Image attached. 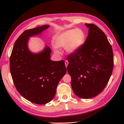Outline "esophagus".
<instances>
[{"label":"esophagus","instance_id":"obj_1","mask_svg":"<svg viewBox=\"0 0 124 124\" xmlns=\"http://www.w3.org/2000/svg\"><path fill=\"white\" fill-rule=\"evenodd\" d=\"M64 63H65V67H67L68 65V63H69V62H68V61L67 60H65V62H64Z\"/></svg>","mask_w":124,"mask_h":124}]
</instances>
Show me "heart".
Returning a JSON list of instances; mask_svg holds the SVG:
<instances>
[{
	"mask_svg": "<svg viewBox=\"0 0 124 124\" xmlns=\"http://www.w3.org/2000/svg\"><path fill=\"white\" fill-rule=\"evenodd\" d=\"M85 33L79 29H72L60 33L55 37V46L57 47H65L69 53H72L83 45L85 39ZM55 53L59 54L60 52L55 50Z\"/></svg>",
	"mask_w": 124,
	"mask_h": 124,
	"instance_id": "obj_1",
	"label": "heart"
}]
</instances>
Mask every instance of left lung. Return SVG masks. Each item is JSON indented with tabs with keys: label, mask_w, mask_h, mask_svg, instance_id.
Returning <instances> with one entry per match:
<instances>
[{
	"label": "left lung",
	"mask_w": 124,
	"mask_h": 124,
	"mask_svg": "<svg viewBox=\"0 0 124 124\" xmlns=\"http://www.w3.org/2000/svg\"><path fill=\"white\" fill-rule=\"evenodd\" d=\"M85 25L89 32L85 43L67 58L72 90L78 97L87 99L101 93L108 83L114 68V55L105 33L94 24Z\"/></svg>",
	"instance_id": "obj_1"
}]
</instances>
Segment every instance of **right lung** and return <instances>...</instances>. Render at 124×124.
Wrapping results in <instances>:
<instances>
[{"label": "right lung", "mask_w": 124, "mask_h": 124, "mask_svg": "<svg viewBox=\"0 0 124 124\" xmlns=\"http://www.w3.org/2000/svg\"><path fill=\"white\" fill-rule=\"evenodd\" d=\"M49 26L24 31L16 40L10 56V71L14 85L24 98L44 104L53 99L59 81L67 72L63 60L50 59L51 48L33 54L28 48L29 37L38 35Z\"/></svg>", "instance_id": "right-lung-1"}]
</instances>
